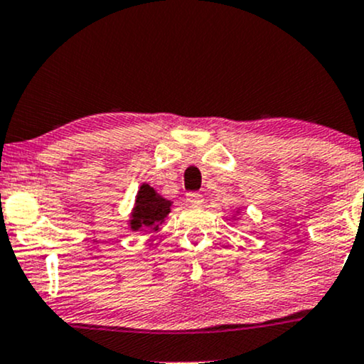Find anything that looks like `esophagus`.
<instances>
[{
    "mask_svg": "<svg viewBox=\"0 0 364 364\" xmlns=\"http://www.w3.org/2000/svg\"><path fill=\"white\" fill-rule=\"evenodd\" d=\"M186 200L187 204H191V206H200V204L204 203V198L203 194H199V192H189V194L186 196Z\"/></svg>",
    "mask_w": 364,
    "mask_h": 364,
    "instance_id": "obj_1",
    "label": "esophagus"
}]
</instances>
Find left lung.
<instances>
[{"label":"left lung","mask_w":364,"mask_h":364,"mask_svg":"<svg viewBox=\"0 0 364 364\" xmlns=\"http://www.w3.org/2000/svg\"><path fill=\"white\" fill-rule=\"evenodd\" d=\"M233 213H235V215H233V220H237V221H238V218H237V216H238V215H240V209H238V208H237V209H235V211H233Z\"/></svg>","instance_id":"left-lung-1"}]
</instances>
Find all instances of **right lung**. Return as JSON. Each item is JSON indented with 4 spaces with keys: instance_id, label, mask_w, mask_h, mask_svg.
<instances>
[{
    "instance_id": "right-lung-1",
    "label": "right lung",
    "mask_w": 364,
    "mask_h": 364,
    "mask_svg": "<svg viewBox=\"0 0 364 364\" xmlns=\"http://www.w3.org/2000/svg\"><path fill=\"white\" fill-rule=\"evenodd\" d=\"M170 208H172V200L158 194L148 183H141L127 226L132 232L148 233V230L158 232L160 226L165 223V218L170 215Z\"/></svg>"
}]
</instances>
